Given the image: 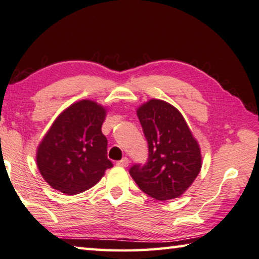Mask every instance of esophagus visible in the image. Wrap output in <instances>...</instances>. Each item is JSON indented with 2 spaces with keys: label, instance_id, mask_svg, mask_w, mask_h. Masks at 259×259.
<instances>
[{
  "label": "esophagus",
  "instance_id": "esophagus-1",
  "mask_svg": "<svg viewBox=\"0 0 259 259\" xmlns=\"http://www.w3.org/2000/svg\"><path fill=\"white\" fill-rule=\"evenodd\" d=\"M128 158H127V157H124V158H121V160L120 161H118L117 162V164L118 165H120V166H124V168H125V166H127V165H128Z\"/></svg>",
  "mask_w": 259,
  "mask_h": 259
}]
</instances>
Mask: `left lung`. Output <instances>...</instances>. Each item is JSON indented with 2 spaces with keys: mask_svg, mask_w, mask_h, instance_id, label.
Here are the masks:
<instances>
[{
  "mask_svg": "<svg viewBox=\"0 0 259 259\" xmlns=\"http://www.w3.org/2000/svg\"><path fill=\"white\" fill-rule=\"evenodd\" d=\"M148 143V158L134 163L130 175L146 194L157 200L177 198L201 169L200 149L176 107L152 99L138 110Z\"/></svg>",
  "mask_w": 259,
  "mask_h": 259,
  "instance_id": "1",
  "label": "left lung"
}]
</instances>
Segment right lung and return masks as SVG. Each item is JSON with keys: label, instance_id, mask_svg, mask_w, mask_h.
<instances>
[{"label": "right lung", "instance_id": "right-lung-1", "mask_svg": "<svg viewBox=\"0 0 259 259\" xmlns=\"http://www.w3.org/2000/svg\"><path fill=\"white\" fill-rule=\"evenodd\" d=\"M104 119L101 105L81 101L54 121L37 153L38 169L52 188L73 196L93 188L113 166L102 133Z\"/></svg>", "mask_w": 259, "mask_h": 259}]
</instances>
